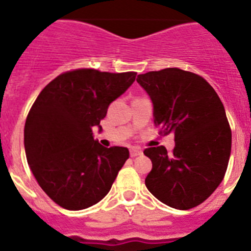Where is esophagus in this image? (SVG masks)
I'll list each match as a JSON object with an SVG mask.
<instances>
[{"mask_svg": "<svg viewBox=\"0 0 251 251\" xmlns=\"http://www.w3.org/2000/svg\"><path fill=\"white\" fill-rule=\"evenodd\" d=\"M142 154V150L139 147H133L130 148V157H137Z\"/></svg>", "mask_w": 251, "mask_h": 251, "instance_id": "obj_1", "label": "esophagus"}]
</instances>
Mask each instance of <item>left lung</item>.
Here are the masks:
<instances>
[{
	"mask_svg": "<svg viewBox=\"0 0 251 251\" xmlns=\"http://www.w3.org/2000/svg\"><path fill=\"white\" fill-rule=\"evenodd\" d=\"M153 103L161 133H175V148L150 147L152 161L146 186L161 202L178 210L202 203L225 176L231 129L219 95L200 75L177 68L137 77Z\"/></svg>",
	"mask_w": 251,
	"mask_h": 251,
	"instance_id": "1",
	"label": "left lung"
}]
</instances>
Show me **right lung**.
<instances>
[{
	"instance_id": "1",
	"label": "right lung",
	"mask_w": 251,
	"mask_h": 251,
	"mask_svg": "<svg viewBox=\"0 0 251 251\" xmlns=\"http://www.w3.org/2000/svg\"><path fill=\"white\" fill-rule=\"evenodd\" d=\"M137 73L75 69L51 80L25 123L27 163L40 187L66 210L104 199L128 158L126 147L105 148L93 137L108 106L136 80Z\"/></svg>"
}]
</instances>
